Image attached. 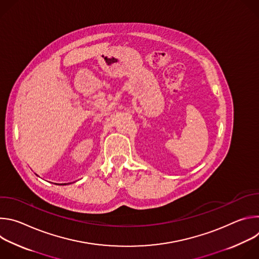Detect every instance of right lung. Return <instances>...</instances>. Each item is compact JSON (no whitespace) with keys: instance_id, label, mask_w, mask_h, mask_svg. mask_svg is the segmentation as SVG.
Wrapping results in <instances>:
<instances>
[{"instance_id":"right-lung-1","label":"right lung","mask_w":259,"mask_h":259,"mask_svg":"<svg viewBox=\"0 0 259 259\" xmlns=\"http://www.w3.org/2000/svg\"><path fill=\"white\" fill-rule=\"evenodd\" d=\"M63 184H65V183H63Z\"/></svg>"}]
</instances>
